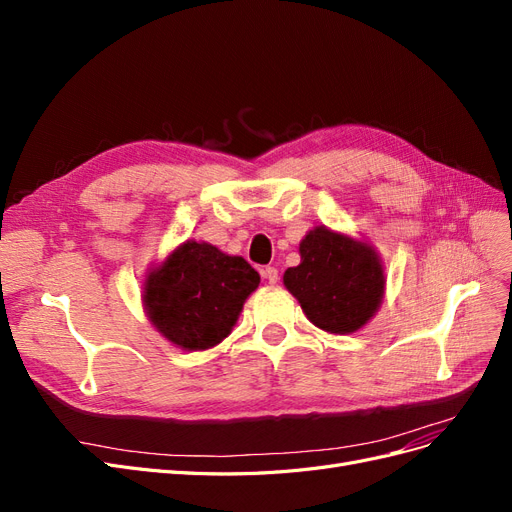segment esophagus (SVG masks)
Masks as SVG:
<instances>
[{
  "label": "esophagus",
  "mask_w": 512,
  "mask_h": 512,
  "mask_svg": "<svg viewBox=\"0 0 512 512\" xmlns=\"http://www.w3.org/2000/svg\"><path fill=\"white\" fill-rule=\"evenodd\" d=\"M262 277H265L269 284H277V280H280V271H277L275 267H265L262 269Z\"/></svg>",
  "instance_id": "obj_1"
}]
</instances>
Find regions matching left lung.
Listing matches in <instances>:
<instances>
[{
    "label": "left lung",
    "mask_w": 512,
    "mask_h": 512,
    "mask_svg": "<svg viewBox=\"0 0 512 512\" xmlns=\"http://www.w3.org/2000/svg\"><path fill=\"white\" fill-rule=\"evenodd\" d=\"M301 265L284 273L305 316L329 333H354L376 314L384 292L380 258L367 243L318 226L301 241Z\"/></svg>",
    "instance_id": "8db88e82"
}]
</instances>
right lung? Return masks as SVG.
Here are the masks:
<instances>
[{
  "label": "right lung",
  "mask_w": 512,
  "mask_h": 512,
  "mask_svg": "<svg viewBox=\"0 0 512 512\" xmlns=\"http://www.w3.org/2000/svg\"><path fill=\"white\" fill-rule=\"evenodd\" d=\"M260 275L241 256L185 241L145 282V307L156 329L185 350H207L235 327Z\"/></svg>",
  "instance_id": "1"
}]
</instances>
